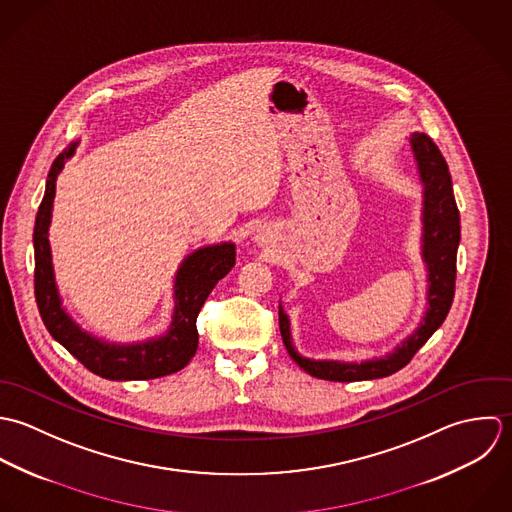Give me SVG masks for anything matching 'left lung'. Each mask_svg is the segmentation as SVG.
Listing matches in <instances>:
<instances>
[{
  "label": "left lung",
  "instance_id": "left-lung-1",
  "mask_svg": "<svg viewBox=\"0 0 512 512\" xmlns=\"http://www.w3.org/2000/svg\"><path fill=\"white\" fill-rule=\"evenodd\" d=\"M411 146L419 164L421 180L425 184L423 202V257L429 267V308L423 316L421 326L398 346L394 354L382 360L362 364H340V362H314L301 358L289 332V318L279 310V328L287 352L291 358L318 380L330 382H360L386 378L408 366L415 352L429 340V336L443 324L453 297H455V275H457V247L461 239L459 209L455 204L451 174L447 162L437 144L423 132L411 136Z\"/></svg>",
  "mask_w": 512,
  "mask_h": 512
}]
</instances>
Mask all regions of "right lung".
Here are the masks:
<instances>
[{
  "mask_svg": "<svg viewBox=\"0 0 512 512\" xmlns=\"http://www.w3.org/2000/svg\"><path fill=\"white\" fill-rule=\"evenodd\" d=\"M75 152L71 146L59 154L49 170L45 196L39 205L33 247H35V301L43 324L49 334L65 346L87 370L106 380H154L180 372L194 358L198 350V314L205 299L213 291L219 279H223L231 267H235V247L231 243L213 245L190 255L176 279V312L170 332L160 340L132 346H108L85 334L61 308V301L53 281L51 253L47 227L51 221V207L55 198V180L63 168L65 158Z\"/></svg>",
  "mask_w": 512,
  "mask_h": 512,
  "instance_id": "obj_1",
  "label": "right lung"
}]
</instances>
